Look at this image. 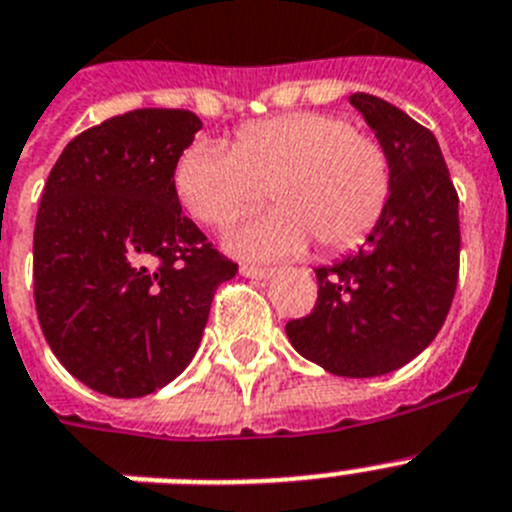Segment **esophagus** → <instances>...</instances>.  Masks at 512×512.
I'll use <instances>...</instances> for the list:
<instances>
[{"label":"esophagus","mask_w":512,"mask_h":512,"mask_svg":"<svg viewBox=\"0 0 512 512\" xmlns=\"http://www.w3.org/2000/svg\"><path fill=\"white\" fill-rule=\"evenodd\" d=\"M240 274L248 279H272L274 269H261V266H240Z\"/></svg>","instance_id":"obj_1"}]
</instances>
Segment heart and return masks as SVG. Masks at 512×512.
Masks as SVG:
<instances>
[{"label": "heart", "mask_w": 512, "mask_h": 512, "mask_svg": "<svg viewBox=\"0 0 512 512\" xmlns=\"http://www.w3.org/2000/svg\"><path fill=\"white\" fill-rule=\"evenodd\" d=\"M181 204L204 225H227L264 199L277 209L243 222L227 246L248 259H285L316 238L342 251L373 230L391 191V168L375 139L326 113H290L243 126L233 147L189 144L173 170Z\"/></svg>", "instance_id": "1"}]
</instances>
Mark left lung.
Here are the masks:
<instances>
[{
  "mask_svg": "<svg viewBox=\"0 0 512 512\" xmlns=\"http://www.w3.org/2000/svg\"><path fill=\"white\" fill-rule=\"evenodd\" d=\"M349 103L388 157V202L365 248L316 269V308L285 331L323 370L375 378L427 349L451 310L461 253L458 194L430 129L375 95L355 93Z\"/></svg>",
  "mask_w": 512,
  "mask_h": 512,
  "instance_id": "obj_1",
  "label": "left lung"
}]
</instances>
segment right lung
Returning a JSON list of instances; mask_svg holds the SVG:
<instances>
[{
  "label": "right lung",
  "mask_w": 512,
  "mask_h": 512,
  "mask_svg": "<svg viewBox=\"0 0 512 512\" xmlns=\"http://www.w3.org/2000/svg\"><path fill=\"white\" fill-rule=\"evenodd\" d=\"M202 129L178 108L113 116L64 147L33 233L36 310L48 347L93 391L137 399L194 360L214 290L238 266L183 217L173 186Z\"/></svg>",
  "instance_id": "right-lung-1"
}]
</instances>
